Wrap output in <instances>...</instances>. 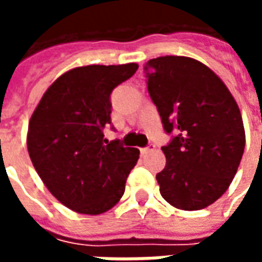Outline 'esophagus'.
I'll return each instance as SVG.
<instances>
[{"instance_id": "34e87169", "label": "esophagus", "mask_w": 262, "mask_h": 262, "mask_svg": "<svg viewBox=\"0 0 262 262\" xmlns=\"http://www.w3.org/2000/svg\"><path fill=\"white\" fill-rule=\"evenodd\" d=\"M154 148H156V146H154L153 143H148L147 146H146V147H143L140 151H142V154H147L150 153V151H153Z\"/></svg>"}]
</instances>
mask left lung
<instances>
[{
    "mask_svg": "<svg viewBox=\"0 0 262 262\" xmlns=\"http://www.w3.org/2000/svg\"><path fill=\"white\" fill-rule=\"evenodd\" d=\"M148 95L170 142L164 170L156 178L167 202L199 210L217 201L236 176L246 135L234 98L198 60L165 56L143 67Z\"/></svg>",
    "mask_w": 262,
    "mask_h": 262,
    "instance_id": "8db88e82",
    "label": "left lung"
}]
</instances>
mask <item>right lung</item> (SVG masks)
<instances>
[{"instance_id": "add662e5", "label": "right lung", "mask_w": 262, "mask_h": 262, "mask_svg": "<svg viewBox=\"0 0 262 262\" xmlns=\"http://www.w3.org/2000/svg\"><path fill=\"white\" fill-rule=\"evenodd\" d=\"M136 63L85 66L60 75L35 109L28 151L54 198L78 213L99 214L115 206L140 151L119 139L108 142L111 94L136 73Z\"/></svg>"}]
</instances>
